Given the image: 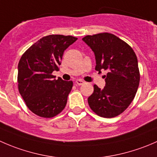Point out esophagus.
Wrapping results in <instances>:
<instances>
[{
	"label": "esophagus",
	"instance_id": "1",
	"mask_svg": "<svg viewBox=\"0 0 157 157\" xmlns=\"http://www.w3.org/2000/svg\"><path fill=\"white\" fill-rule=\"evenodd\" d=\"M76 83H77V85H79V86H80V85H83V83H84V81H83V80H80V79H78V80H76Z\"/></svg>",
	"mask_w": 157,
	"mask_h": 157
}]
</instances>
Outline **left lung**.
Here are the masks:
<instances>
[{
	"instance_id": "1",
	"label": "left lung",
	"mask_w": 157,
	"mask_h": 157,
	"mask_svg": "<svg viewBox=\"0 0 157 157\" xmlns=\"http://www.w3.org/2000/svg\"><path fill=\"white\" fill-rule=\"evenodd\" d=\"M82 40L95 55L96 71H107L103 89L94 85L88 98L90 109L104 118L122 113L134 99L140 83L137 58L125 42L111 33L86 36Z\"/></svg>"
}]
</instances>
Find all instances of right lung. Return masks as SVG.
<instances>
[{
    "label": "right lung",
    "instance_id": "1",
    "mask_svg": "<svg viewBox=\"0 0 157 157\" xmlns=\"http://www.w3.org/2000/svg\"><path fill=\"white\" fill-rule=\"evenodd\" d=\"M77 38L50 35L39 39L22 55L18 64V88L30 111L43 118H52L65 107L72 81L58 80L63 54Z\"/></svg>",
    "mask_w": 157,
    "mask_h": 157
}]
</instances>
